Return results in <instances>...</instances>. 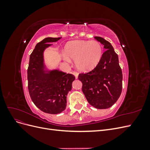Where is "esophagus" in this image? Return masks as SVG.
Returning <instances> with one entry per match:
<instances>
[{"instance_id":"34e87169","label":"esophagus","mask_w":150,"mask_h":150,"mask_svg":"<svg viewBox=\"0 0 150 150\" xmlns=\"http://www.w3.org/2000/svg\"><path fill=\"white\" fill-rule=\"evenodd\" d=\"M73 74L74 75L76 79H78V75H79V74L78 73V72H73Z\"/></svg>"}]
</instances>
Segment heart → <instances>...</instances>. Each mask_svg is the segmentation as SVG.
Returning <instances> with one entry per match:
<instances>
[{
    "mask_svg": "<svg viewBox=\"0 0 150 150\" xmlns=\"http://www.w3.org/2000/svg\"><path fill=\"white\" fill-rule=\"evenodd\" d=\"M65 52L63 55L64 59L68 62L70 59L75 61L76 67L83 72L94 69L103 56V47L96 40H76L69 42L66 46Z\"/></svg>",
    "mask_w": 150,
    "mask_h": 150,
    "instance_id": "b5f03b06",
    "label": "heart"
}]
</instances>
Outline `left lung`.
<instances>
[{
	"mask_svg": "<svg viewBox=\"0 0 150 150\" xmlns=\"http://www.w3.org/2000/svg\"><path fill=\"white\" fill-rule=\"evenodd\" d=\"M104 46L106 51L94 69L86 74H79L82 91L88 103L97 109L112 106L120 98L122 91V74L118 56L110 42L103 38L94 37Z\"/></svg>",
	"mask_w": 150,
	"mask_h": 150,
	"instance_id": "1",
	"label": "left lung"
}]
</instances>
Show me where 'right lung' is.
I'll use <instances>...</instances> for the list:
<instances>
[{"label":"right lung","mask_w":150,"mask_h":150,"mask_svg":"<svg viewBox=\"0 0 150 150\" xmlns=\"http://www.w3.org/2000/svg\"><path fill=\"white\" fill-rule=\"evenodd\" d=\"M61 38H46L36 44L31 53L28 69V89L32 101L39 110L49 114L65 110L67 94L75 79L74 75L49 69L45 64L44 52Z\"/></svg>","instance_id":"right-lung-1"}]
</instances>
